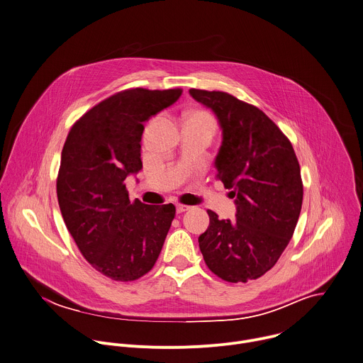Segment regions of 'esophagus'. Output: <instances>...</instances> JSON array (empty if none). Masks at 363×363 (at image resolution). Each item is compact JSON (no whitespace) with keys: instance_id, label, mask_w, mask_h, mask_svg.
<instances>
[{"instance_id":"1","label":"esophagus","mask_w":363,"mask_h":363,"mask_svg":"<svg viewBox=\"0 0 363 363\" xmlns=\"http://www.w3.org/2000/svg\"><path fill=\"white\" fill-rule=\"evenodd\" d=\"M191 209V206H188V205H182V203H178L177 205V212L178 213H184V212H186V211H189Z\"/></svg>"}]
</instances>
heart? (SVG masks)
Masks as SVG:
<instances>
[{
	"instance_id": "1",
	"label": "heart",
	"mask_w": 363,
	"mask_h": 363,
	"mask_svg": "<svg viewBox=\"0 0 363 363\" xmlns=\"http://www.w3.org/2000/svg\"><path fill=\"white\" fill-rule=\"evenodd\" d=\"M189 118L203 120V121H208V123L213 124V118H212V116H211V114H208L206 111H194V113L191 114V117H189Z\"/></svg>"
}]
</instances>
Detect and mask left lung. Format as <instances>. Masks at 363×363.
<instances>
[{"mask_svg":"<svg viewBox=\"0 0 363 363\" xmlns=\"http://www.w3.org/2000/svg\"><path fill=\"white\" fill-rule=\"evenodd\" d=\"M216 114L223 141L216 178L236 198V220L208 209L199 249L209 270L229 283L266 274L290 243L303 205V179L291 141L259 107L226 91L191 89Z\"/></svg>","mask_w":363,"mask_h":363,"instance_id":"obj_1","label":"left lung"}]
</instances>
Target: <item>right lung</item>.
Segmentation results:
<instances>
[{
    "mask_svg": "<svg viewBox=\"0 0 363 363\" xmlns=\"http://www.w3.org/2000/svg\"><path fill=\"white\" fill-rule=\"evenodd\" d=\"M182 89H127L87 110L70 128L56 194L83 257L114 281H134L155 264L175 206L130 202L125 178L143 168V123L175 103Z\"/></svg>",
    "mask_w": 363,
    "mask_h": 363,
    "instance_id": "add662e5",
    "label": "right lung"
}]
</instances>
